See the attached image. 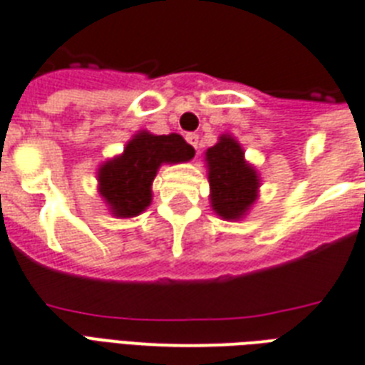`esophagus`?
I'll use <instances>...</instances> for the list:
<instances>
[{
  "mask_svg": "<svg viewBox=\"0 0 365 365\" xmlns=\"http://www.w3.org/2000/svg\"><path fill=\"white\" fill-rule=\"evenodd\" d=\"M186 141L190 143L192 147L197 150V145H200V135H197V133H188V135H186Z\"/></svg>",
  "mask_w": 365,
  "mask_h": 365,
  "instance_id": "1",
  "label": "esophagus"
}]
</instances>
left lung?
I'll return each mask as SVG.
<instances>
[{"mask_svg":"<svg viewBox=\"0 0 365 365\" xmlns=\"http://www.w3.org/2000/svg\"><path fill=\"white\" fill-rule=\"evenodd\" d=\"M207 169L211 186V207L224 220H239L258 197L260 179L256 169L245 162V153L232 135H220L207 148Z\"/></svg>","mask_w":365,"mask_h":365,"instance_id":"obj_1","label":"left lung"}]
</instances>
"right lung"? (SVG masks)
I'll list each match as a JSON object with an SVG mask.
<instances>
[{
  "label": "right lung",
  "mask_w": 365,
  "mask_h": 365,
  "mask_svg": "<svg viewBox=\"0 0 365 365\" xmlns=\"http://www.w3.org/2000/svg\"><path fill=\"white\" fill-rule=\"evenodd\" d=\"M194 154L196 150L177 133L139 132L128 141L120 156L100 165L98 190L115 217H137L150 205V188L160 165L188 162Z\"/></svg>",
  "instance_id": "right-lung-1"
}]
</instances>
